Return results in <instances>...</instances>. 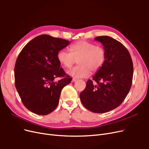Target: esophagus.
<instances>
[{
  "instance_id": "1",
  "label": "esophagus",
  "mask_w": 149,
  "mask_h": 149,
  "mask_svg": "<svg viewBox=\"0 0 149 149\" xmlns=\"http://www.w3.org/2000/svg\"><path fill=\"white\" fill-rule=\"evenodd\" d=\"M76 81H77V79H76V78H73V79L71 80V82L72 83H74V82Z\"/></svg>"
}]
</instances>
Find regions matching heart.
<instances>
[{"label":"heart","mask_w":149,"mask_h":149,"mask_svg":"<svg viewBox=\"0 0 149 149\" xmlns=\"http://www.w3.org/2000/svg\"><path fill=\"white\" fill-rule=\"evenodd\" d=\"M70 52L65 49L57 53V59L66 68H70L78 60V65L68 71L74 78H87L91 74L100 70L106 60L105 49L86 40H80L72 44Z\"/></svg>","instance_id":"1"}]
</instances>
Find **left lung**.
I'll return each mask as SVG.
<instances>
[{
	"label": "left lung",
	"mask_w": 149,
	"mask_h": 149,
	"mask_svg": "<svg viewBox=\"0 0 149 149\" xmlns=\"http://www.w3.org/2000/svg\"><path fill=\"white\" fill-rule=\"evenodd\" d=\"M106 52L101 68L88 80L80 94L83 105L95 113H104L120 106L131 88L133 63L127 49L108 36L97 37Z\"/></svg>",
	"instance_id": "8db88e82"
}]
</instances>
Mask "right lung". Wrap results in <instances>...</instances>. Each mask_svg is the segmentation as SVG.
<instances>
[{
    "label": "right lung",
    "instance_id": "obj_1",
    "mask_svg": "<svg viewBox=\"0 0 149 149\" xmlns=\"http://www.w3.org/2000/svg\"><path fill=\"white\" fill-rule=\"evenodd\" d=\"M70 41L41 35L22 49L16 60L15 85L22 103L38 115L51 113L57 107L62 89L72 78L60 68L58 52ZM61 77L58 82L55 78Z\"/></svg>",
    "mask_w": 149,
    "mask_h": 149
}]
</instances>
